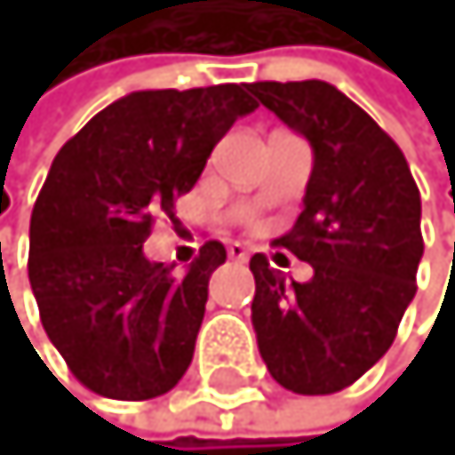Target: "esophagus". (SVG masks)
<instances>
[{
  "instance_id": "34e87169",
  "label": "esophagus",
  "mask_w": 455,
  "mask_h": 455,
  "mask_svg": "<svg viewBox=\"0 0 455 455\" xmlns=\"http://www.w3.org/2000/svg\"><path fill=\"white\" fill-rule=\"evenodd\" d=\"M228 256L236 259V262H247V256H251V247L242 244V242H230L228 244Z\"/></svg>"
}]
</instances>
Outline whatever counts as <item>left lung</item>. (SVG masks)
<instances>
[{
    "label": "left lung",
    "mask_w": 455,
    "mask_h": 455,
    "mask_svg": "<svg viewBox=\"0 0 455 455\" xmlns=\"http://www.w3.org/2000/svg\"><path fill=\"white\" fill-rule=\"evenodd\" d=\"M251 91L313 150L305 208L279 239L313 276L284 282L262 253L251 259L256 342L282 387L324 396L364 376L396 339L425 253L422 196L399 145L333 84Z\"/></svg>",
    "instance_id": "left-lung-1"
}]
</instances>
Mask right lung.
Wrapping results in <instances>:
<instances>
[{"label":"right lung","mask_w":455,"mask_h":455,"mask_svg":"<svg viewBox=\"0 0 455 455\" xmlns=\"http://www.w3.org/2000/svg\"><path fill=\"white\" fill-rule=\"evenodd\" d=\"M247 91H136L56 153L30 216L28 276L44 333L99 396L156 399L188 371L225 244H204L185 276L142 244L233 122L259 108Z\"/></svg>","instance_id":"obj_1"}]
</instances>
